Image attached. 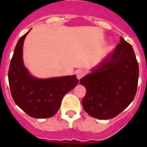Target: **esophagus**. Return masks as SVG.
Segmentation results:
<instances>
[{
  "mask_svg": "<svg viewBox=\"0 0 147 147\" xmlns=\"http://www.w3.org/2000/svg\"><path fill=\"white\" fill-rule=\"evenodd\" d=\"M76 75L78 80H80L85 75V71L83 70H78L76 71Z\"/></svg>",
  "mask_w": 147,
  "mask_h": 147,
  "instance_id": "obj_1",
  "label": "esophagus"
}]
</instances>
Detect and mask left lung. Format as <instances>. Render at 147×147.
<instances>
[{"instance_id":"1","label":"left lung","mask_w":147,"mask_h":147,"mask_svg":"<svg viewBox=\"0 0 147 147\" xmlns=\"http://www.w3.org/2000/svg\"><path fill=\"white\" fill-rule=\"evenodd\" d=\"M138 76L133 49L121 37L113 53L80 80L87 90L82 101L83 108L96 119L115 117L134 99Z\"/></svg>"}]
</instances>
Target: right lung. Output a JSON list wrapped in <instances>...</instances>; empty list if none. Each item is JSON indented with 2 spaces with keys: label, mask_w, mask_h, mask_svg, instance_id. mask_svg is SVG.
I'll use <instances>...</instances> for the list:
<instances>
[{
  "label": "right lung",
  "mask_w": 147,
  "mask_h": 147,
  "mask_svg": "<svg viewBox=\"0 0 147 147\" xmlns=\"http://www.w3.org/2000/svg\"><path fill=\"white\" fill-rule=\"evenodd\" d=\"M28 32L19 39L10 62L8 78L11 96L31 117H52L59 109L62 98L79 80L76 75L37 79L30 74L23 61V41Z\"/></svg>",
  "instance_id": "add662e5"
}]
</instances>
